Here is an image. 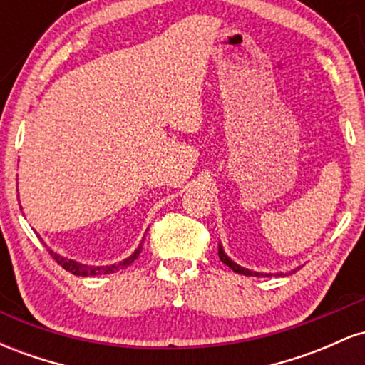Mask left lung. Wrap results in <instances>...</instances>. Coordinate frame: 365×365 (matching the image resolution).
Listing matches in <instances>:
<instances>
[{
  "instance_id": "obj_1",
  "label": "left lung",
  "mask_w": 365,
  "mask_h": 365,
  "mask_svg": "<svg viewBox=\"0 0 365 365\" xmlns=\"http://www.w3.org/2000/svg\"><path fill=\"white\" fill-rule=\"evenodd\" d=\"M217 255H220V259H221V262H225L226 266L230 267V269L232 271H235V273H238V274H245V276H271V274H262V273H255V271H249V269H245V267H240L238 266V264H235L232 261V259L228 257V255L225 254V250H223V247L220 245V249H217Z\"/></svg>"
}]
</instances>
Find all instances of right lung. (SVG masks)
<instances>
[{
    "instance_id": "right-lung-1",
    "label": "right lung",
    "mask_w": 365,
    "mask_h": 365,
    "mask_svg": "<svg viewBox=\"0 0 365 365\" xmlns=\"http://www.w3.org/2000/svg\"><path fill=\"white\" fill-rule=\"evenodd\" d=\"M49 254H51V257L56 261L63 269L70 271V273L75 274V276H99V274H110V273H115V271L118 269H123V267H127L135 261L137 257H139V254L142 252V244L137 247V250L133 252L130 257L125 259V261H121L118 264H111V266H101V267H92V266H86V264H81V262H75L72 259H65L61 257V255H58L56 252H53L51 249H48Z\"/></svg>"
}]
</instances>
